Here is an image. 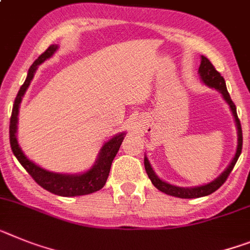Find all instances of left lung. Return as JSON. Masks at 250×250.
Here are the masks:
<instances>
[{"mask_svg": "<svg viewBox=\"0 0 250 250\" xmlns=\"http://www.w3.org/2000/svg\"><path fill=\"white\" fill-rule=\"evenodd\" d=\"M198 73L201 77V81L206 84V86L211 87V88L217 89L219 92L223 95L224 100L227 101V104H229L230 110L232 112V116L235 119L236 124V130H238V146H236L235 155L232 158L231 163L228 166V168L224 170L220 176L217 177L216 180H214L212 182L208 183V185H204V186H197V187H178L174 186V185H170V183L164 182L162 181L159 177L155 174V172L151 168L150 163H149L148 158H144V167H146V174L150 178L151 183L157 187L159 191L164 192L169 196H174V197L180 198H197V197H204V196L211 195L212 192H215L216 189L220 188L224 185V182L227 181V178L229 177V174L231 173L232 168L235 166L236 161H238L239 155L242 153V146H243V133H242V125H240V120L238 119V114H236V107L234 102L230 99V95L227 89V84H225V80L223 78L219 72L215 69V67L211 64V62L208 61L206 57L202 55L201 57V64H200V68H198Z\"/></svg>", "mask_w": 250, "mask_h": 250, "instance_id": "1", "label": "left lung"}]
</instances>
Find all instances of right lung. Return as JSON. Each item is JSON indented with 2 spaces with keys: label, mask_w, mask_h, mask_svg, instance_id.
I'll return each instance as SVG.
<instances>
[{
  "label": "right lung",
  "mask_w": 250,
  "mask_h": 250,
  "mask_svg": "<svg viewBox=\"0 0 250 250\" xmlns=\"http://www.w3.org/2000/svg\"><path fill=\"white\" fill-rule=\"evenodd\" d=\"M57 50H58V45H54V44L50 45L42 55H39V58L36 59L33 65L29 68L26 80L19 89V93L14 102V107H12L11 119H10V144H11L12 153H14L15 157L18 158V161L20 162L21 166L26 169L30 176L33 177L35 182L44 189L52 192L54 195L64 196V197L89 195V193L99 191L104 186V183L107 181L108 173H110L111 164H112L114 158L116 157L119 148H120L121 143H123L126 134H117L114 138H111L108 142L104 143V146L100 150L97 161L95 162L92 168H89L84 173L81 174L54 173V172H49V170L36 166L34 162L30 161L29 158L23 154V151L21 150L18 143V136H16L18 115L21 100H22L23 95L26 92L27 87L30 86V82L34 78L38 65H40L46 59L50 58Z\"/></svg>",
  "instance_id": "1"
}]
</instances>
